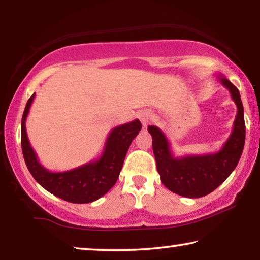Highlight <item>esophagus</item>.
Segmentation results:
<instances>
[{
    "mask_svg": "<svg viewBox=\"0 0 260 260\" xmlns=\"http://www.w3.org/2000/svg\"><path fill=\"white\" fill-rule=\"evenodd\" d=\"M137 117H138V119L141 120V123L143 124V126H147L148 124L150 123L152 115L150 111H148V110H142V111L137 113Z\"/></svg>",
    "mask_w": 260,
    "mask_h": 260,
    "instance_id": "esophagus-1",
    "label": "esophagus"
}]
</instances>
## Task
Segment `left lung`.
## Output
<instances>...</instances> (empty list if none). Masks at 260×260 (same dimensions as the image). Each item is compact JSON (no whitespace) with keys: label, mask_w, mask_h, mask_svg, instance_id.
I'll return each instance as SVG.
<instances>
[{"label":"left lung","mask_w":260,"mask_h":260,"mask_svg":"<svg viewBox=\"0 0 260 260\" xmlns=\"http://www.w3.org/2000/svg\"><path fill=\"white\" fill-rule=\"evenodd\" d=\"M218 79L230 91L237 105V116L229 140L219 151L175 157L168 138L159 127L149 125L156 167L161 181L173 193L186 198H201L216 189L239 162L245 144L244 108L238 88L219 74Z\"/></svg>","instance_id":"left-lung-1"}]
</instances>
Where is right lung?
Returning a JSON list of instances; mask_svg holds the SVG:
<instances>
[{
  "instance_id": "add662e5",
  "label": "right lung",
  "mask_w": 260,
  "mask_h": 260,
  "mask_svg": "<svg viewBox=\"0 0 260 260\" xmlns=\"http://www.w3.org/2000/svg\"><path fill=\"white\" fill-rule=\"evenodd\" d=\"M35 98L28 99L21 120V147L24 162L35 181L46 190L72 204H88L105 195L115 186L131 142L142 129L138 119L110 131L101 157L66 172H49L39 162L27 136L26 119Z\"/></svg>"
}]
</instances>
